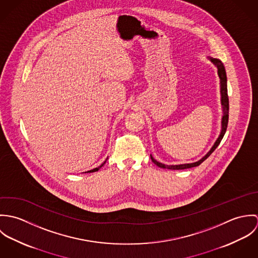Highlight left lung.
<instances>
[{
	"mask_svg": "<svg viewBox=\"0 0 258 258\" xmlns=\"http://www.w3.org/2000/svg\"><path fill=\"white\" fill-rule=\"evenodd\" d=\"M208 58L213 62V64L217 68L218 70V74L220 77V84H221V108H222V116H221V130L218 139L216 140V142L214 143L213 147L211 148V150L199 161L194 162V163H187V164H180V165H165L163 163L158 162L157 160H155L153 158L152 155L151 156V160L152 162L157 165L159 168H163V169H169V170H184V169H188V168H192V167H197L199 165H201L208 157H210V155L217 149V147L220 145L221 139L223 138L226 128H227V123H228V96H227V80H226V73H225V69L223 67V63L221 62L220 59L218 58H214L212 56H208Z\"/></svg>",
	"mask_w": 258,
	"mask_h": 258,
	"instance_id": "obj_1",
	"label": "left lung"
}]
</instances>
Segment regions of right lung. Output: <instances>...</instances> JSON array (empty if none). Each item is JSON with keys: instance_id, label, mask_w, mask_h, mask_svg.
I'll return each mask as SVG.
<instances>
[{"instance_id": "add662e5", "label": "right lung", "mask_w": 258, "mask_h": 258, "mask_svg": "<svg viewBox=\"0 0 258 258\" xmlns=\"http://www.w3.org/2000/svg\"><path fill=\"white\" fill-rule=\"evenodd\" d=\"M107 159H108V158H107ZM107 159H106V160H105V161H104V162H103V163H102V164H101L99 167H97V168H95V169H93V170H90V171H88V172H85V173H93V172H97V171H98V170H99L101 167H103V166H104V164L106 163Z\"/></svg>"}]
</instances>
